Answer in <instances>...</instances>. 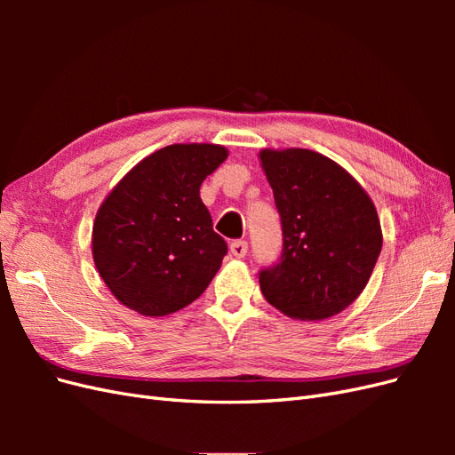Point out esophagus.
<instances>
[{"instance_id":"34e87169","label":"esophagus","mask_w":455,"mask_h":455,"mask_svg":"<svg viewBox=\"0 0 455 455\" xmlns=\"http://www.w3.org/2000/svg\"><path fill=\"white\" fill-rule=\"evenodd\" d=\"M229 249H231V254L235 256V258H244V256H246V252H249V243L237 239V241H233V243H231Z\"/></svg>"}]
</instances>
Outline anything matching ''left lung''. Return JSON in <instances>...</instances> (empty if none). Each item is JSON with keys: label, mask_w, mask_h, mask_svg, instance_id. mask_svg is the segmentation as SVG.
Masks as SVG:
<instances>
[{"label": "left lung", "mask_w": 455, "mask_h": 455, "mask_svg": "<svg viewBox=\"0 0 455 455\" xmlns=\"http://www.w3.org/2000/svg\"><path fill=\"white\" fill-rule=\"evenodd\" d=\"M281 216L283 251L259 271L261 294L299 321H323L359 298L381 252L376 206L338 163L311 149H261Z\"/></svg>", "instance_id": "obj_1"}]
</instances>
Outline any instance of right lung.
I'll use <instances>...</instances> for the list:
<instances>
[{"mask_svg": "<svg viewBox=\"0 0 455 455\" xmlns=\"http://www.w3.org/2000/svg\"><path fill=\"white\" fill-rule=\"evenodd\" d=\"M228 157L216 144H172L142 159L96 212L92 258L112 294L148 316L197 299L228 254L199 188Z\"/></svg>", "mask_w": 455, "mask_h": 455, "instance_id": "right-lung-1", "label": "right lung"}]
</instances>
